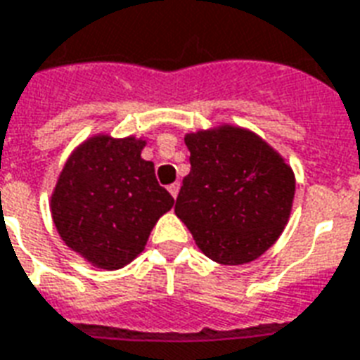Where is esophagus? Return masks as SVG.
Returning <instances> with one entry per match:
<instances>
[{"label": "esophagus", "mask_w": 360, "mask_h": 360, "mask_svg": "<svg viewBox=\"0 0 360 360\" xmlns=\"http://www.w3.org/2000/svg\"><path fill=\"white\" fill-rule=\"evenodd\" d=\"M179 188H181L179 183H173V185H169V187H167V191H169V194H172L173 198H177V194H179Z\"/></svg>", "instance_id": "34e87169"}]
</instances>
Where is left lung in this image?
Listing matches in <instances>:
<instances>
[{"mask_svg": "<svg viewBox=\"0 0 360 360\" xmlns=\"http://www.w3.org/2000/svg\"><path fill=\"white\" fill-rule=\"evenodd\" d=\"M191 173L175 214L196 246L221 265L257 259L288 223L294 202L292 167L255 133L234 126L187 133Z\"/></svg>", "mask_w": 360, "mask_h": 360, "instance_id": "left-lung-1", "label": "left lung"}]
</instances>
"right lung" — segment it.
Segmentation results:
<instances>
[{"label":"right lung","instance_id":"1","mask_svg":"<svg viewBox=\"0 0 360 360\" xmlns=\"http://www.w3.org/2000/svg\"><path fill=\"white\" fill-rule=\"evenodd\" d=\"M145 141L95 135L70 154L51 194L60 238L98 269H120L145 250L148 234L173 206L153 162L141 158Z\"/></svg>","mask_w":360,"mask_h":360}]
</instances>
